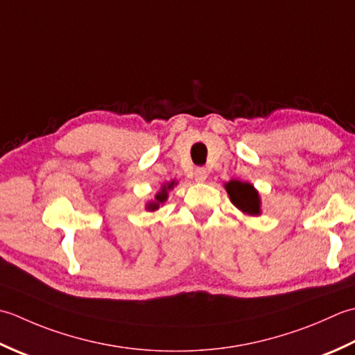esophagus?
Masks as SVG:
<instances>
[{
    "instance_id": "obj_1",
    "label": "esophagus",
    "mask_w": 355,
    "mask_h": 355,
    "mask_svg": "<svg viewBox=\"0 0 355 355\" xmlns=\"http://www.w3.org/2000/svg\"><path fill=\"white\" fill-rule=\"evenodd\" d=\"M207 178H208L207 168L199 167V168L194 170V179H196V182H205Z\"/></svg>"
}]
</instances>
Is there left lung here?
<instances>
[{
  "label": "left lung",
  "instance_id": "8db88e82",
  "mask_svg": "<svg viewBox=\"0 0 355 355\" xmlns=\"http://www.w3.org/2000/svg\"><path fill=\"white\" fill-rule=\"evenodd\" d=\"M225 190L230 196L231 204H233L239 211H242L247 216H260L262 213V200L260 194L250 182H242V180L231 179L227 182Z\"/></svg>",
  "mask_w": 355,
  "mask_h": 355
}]
</instances>
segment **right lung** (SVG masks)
<instances>
[{
    "mask_svg": "<svg viewBox=\"0 0 355 355\" xmlns=\"http://www.w3.org/2000/svg\"><path fill=\"white\" fill-rule=\"evenodd\" d=\"M178 185L176 180H170V182L161 185V188H159V191L155 194V199L148 200L146 204V209L147 211H156V209H159V207L165 204V200L168 199V191L173 190Z\"/></svg>",
    "mask_w": 355,
    "mask_h": 355,
    "instance_id": "right-lung-1",
    "label": "right lung"
}]
</instances>
